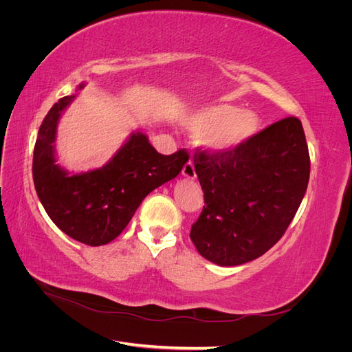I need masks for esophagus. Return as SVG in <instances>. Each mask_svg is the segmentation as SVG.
Wrapping results in <instances>:
<instances>
[{
    "label": "esophagus",
    "instance_id": "34e87169",
    "mask_svg": "<svg viewBox=\"0 0 352 352\" xmlns=\"http://www.w3.org/2000/svg\"><path fill=\"white\" fill-rule=\"evenodd\" d=\"M182 175L188 179H195L197 177V173H195V167L192 164V162H188L184 168H182Z\"/></svg>",
    "mask_w": 352,
    "mask_h": 352
}]
</instances>
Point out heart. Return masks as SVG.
I'll use <instances>...</instances> for the list:
<instances>
[{
    "label": "heart",
    "instance_id": "b5f03b06",
    "mask_svg": "<svg viewBox=\"0 0 352 352\" xmlns=\"http://www.w3.org/2000/svg\"><path fill=\"white\" fill-rule=\"evenodd\" d=\"M182 123L188 131L201 136L202 145L217 154L238 150L260 129L257 113L229 102L212 104L189 113Z\"/></svg>",
    "mask_w": 352,
    "mask_h": 352
}]
</instances>
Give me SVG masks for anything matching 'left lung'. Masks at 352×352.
<instances>
[{"mask_svg":"<svg viewBox=\"0 0 352 352\" xmlns=\"http://www.w3.org/2000/svg\"><path fill=\"white\" fill-rule=\"evenodd\" d=\"M206 206L190 228L202 257L239 265L267 252L305 195L310 154L301 122L286 117L228 154L197 151Z\"/></svg>","mask_w":352,"mask_h":352,"instance_id":"1","label":"left lung"}]
</instances>
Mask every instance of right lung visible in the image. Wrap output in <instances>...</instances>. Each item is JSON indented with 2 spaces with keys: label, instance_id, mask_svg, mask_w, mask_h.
Listing matches in <instances>:
<instances>
[{
  "label": "right lung",
  "instance_id": "right-lung-1",
  "mask_svg": "<svg viewBox=\"0 0 352 352\" xmlns=\"http://www.w3.org/2000/svg\"><path fill=\"white\" fill-rule=\"evenodd\" d=\"M80 83L78 89H82ZM76 98L63 97L42 122L34 150V184L41 204L56 226L91 247L116 239L144 198L175 179L189 155L179 150L163 155L142 132H133L107 164L85 173H69L57 164L56 138L61 113Z\"/></svg>",
  "mask_w": 352,
  "mask_h": 352
}]
</instances>
